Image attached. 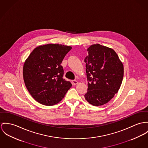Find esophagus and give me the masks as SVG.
<instances>
[{"label": "esophagus", "instance_id": "34e87169", "mask_svg": "<svg viewBox=\"0 0 148 148\" xmlns=\"http://www.w3.org/2000/svg\"><path fill=\"white\" fill-rule=\"evenodd\" d=\"M72 83H73V85L75 86V85H77L78 83V82L76 80H72Z\"/></svg>", "mask_w": 148, "mask_h": 148}]
</instances>
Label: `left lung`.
I'll list each match as a JSON object with an SVG mask.
<instances>
[{
	"label": "left lung",
	"instance_id": "8db88e82",
	"mask_svg": "<svg viewBox=\"0 0 148 148\" xmlns=\"http://www.w3.org/2000/svg\"><path fill=\"white\" fill-rule=\"evenodd\" d=\"M84 59L88 82L86 100L93 106L109 102L121 86L124 74L122 62L114 50L99 44L87 49Z\"/></svg>",
	"mask_w": 148,
	"mask_h": 148
}]
</instances>
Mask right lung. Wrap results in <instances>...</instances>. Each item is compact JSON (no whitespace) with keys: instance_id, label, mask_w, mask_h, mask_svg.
Here are the masks:
<instances>
[{"instance_id":"1","label":"right lung","mask_w":148,"mask_h":148,"mask_svg":"<svg viewBox=\"0 0 148 148\" xmlns=\"http://www.w3.org/2000/svg\"><path fill=\"white\" fill-rule=\"evenodd\" d=\"M71 48L58 44L38 46L26 60L23 67L24 82L36 101L54 105L61 101L72 86L62 78L64 70L61 65Z\"/></svg>"}]
</instances>
